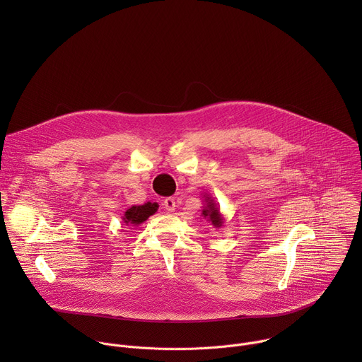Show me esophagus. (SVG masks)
<instances>
[{
  "label": "esophagus",
  "mask_w": 362,
  "mask_h": 362,
  "mask_svg": "<svg viewBox=\"0 0 362 362\" xmlns=\"http://www.w3.org/2000/svg\"><path fill=\"white\" fill-rule=\"evenodd\" d=\"M163 208L168 212H175L176 211V200L173 197H168L163 200Z\"/></svg>",
  "instance_id": "esophagus-1"
}]
</instances>
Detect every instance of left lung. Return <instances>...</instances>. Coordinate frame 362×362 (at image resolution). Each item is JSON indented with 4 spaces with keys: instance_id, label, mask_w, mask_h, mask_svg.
<instances>
[{
    "instance_id": "1",
    "label": "left lung",
    "mask_w": 362,
    "mask_h": 362,
    "mask_svg": "<svg viewBox=\"0 0 362 362\" xmlns=\"http://www.w3.org/2000/svg\"><path fill=\"white\" fill-rule=\"evenodd\" d=\"M203 197H204L206 204L203 206L202 216H203L204 219H208L216 229L222 228L223 223H225V222H223L225 219H223V216H222V214H221V211H219L218 203L215 202V199H214L209 193H204Z\"/></svg>"
}]
</instances>
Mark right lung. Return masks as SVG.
<instances>
[{
	"mask_svg": "<svg viewBox=\"0 0 362 362\" xmlns=\"http://www.w3.org/2000/svg\"><path fill=\"white\" fill-rule=\"evenodd\" d=\"M159 209L156 202H146L144 204H133L124 212L122 221L124 226H139L144 221H147L151 215H154Z\"/></svg>",
	"mask_w": 362,
	"mask_h": 362,
	"instance_id": "1",
	"label": "right lung"
}]
</instances>
